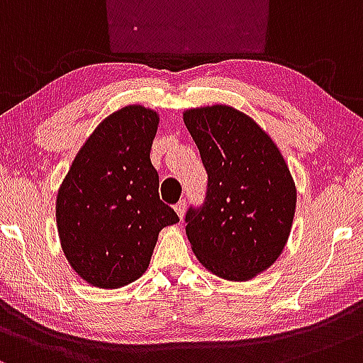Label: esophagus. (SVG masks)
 I'll return each instance as SVG.
<instances>
[{
	"mask_svg": "<svg viewBox=\"0 0 363 363\" xmlns=\"http://www.w3.org/2000/svg\"><path fill=\"white\" fill-rule=\"evenodd\" d=\"M185 207H186L185 201H180L177 203V206H174V211H177L178 218H180V219H183V216H185Z\"/></svg>",
	"mask_w": 363,
	"mask_h": 363,
	"instance_id": "obj_1",
	"label": "esophagus"
}]
</instances>
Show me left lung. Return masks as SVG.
<instances>
[{
	"label": "left lung",
	"instance_id": "obj_1",
	"mask_svg": "<svg viewBox=\"0 0 363 363\" xmlns=\"http://www.w3.org/2000/svg\"><path fill=\"white\" fill-rule=\"evenodd\" d=\"M183 121L209 177L203 206L186 213L192 252L219 278H255L290 236L296 209L290 168L269 133L236 108H190Z\"/></svg>",
	"mask_w": 363,
	"mask_h": 363
}]
</instances>
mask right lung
Masks as SVG:
<instances>
[{
  "instance_id": "right-lung-1",
  "label": "right lung",
  "mask_w": 363,
  "mask_h": 363,
  "mask_svg": "<svg viewBox=\"0 0 363 363\" xmlns=\"http://www.w3.org/2000/svg\"><path fill=\"white\" fill-rule=\"evenodd\" d=\"M160 115L130 104L106 116L77 152L56 195V225L72 269L116 290L149 267L157 235L178 223L160 199L150 147Z\"/></svg>"
}]
</instances>
